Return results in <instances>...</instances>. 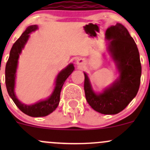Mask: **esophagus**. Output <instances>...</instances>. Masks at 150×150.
Returning a JSON list of instances; mask_svg holds the SVG:
<instances>
[{"mask_svg": "<svg viewBox=\"0 0 150 150\" xmlns=\"http://www.w3.org/2000/svg\"><path fill=\"white\" fill-rule=\"evenodd\" d=\"M77 63H78V65H83V64H84V61L83 59H80L78 60Z\"/></svg>", "mask_w": 150, "mask_h": 150, "instance_id": "obj_1", "label": "esophagus"}]
</instances>
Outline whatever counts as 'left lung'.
Wrapping results in <instances>:
<instances>
[{"instance_id":"8db88e82","label":"left lung","mask_w":150,"mask_h":150,"mask_svg":"<svg viewBox=\"0 0 150 150\" xmlns=\"http://www.w3.org/2000/svg\"><path fill=\"white\" fill-rule=\"evenodd\" d=\"M106 35L111 40L109 50L120 75L111 87L96 94L84 73V91L86 101L93 110L102 114L115 115L123 110L137 94L142 66L137 44L123 25L117 23L111 26L107 29Z\"/></svg>"}]
</instances>
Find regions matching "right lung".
Wrapping results in <instances>:
<instances>
[{
  "label": "right lung",
  "mask_w": 150,
  "mask_h": 150,
  "mask_svg": "<svg viewBox=\"0 0 150 150\" xmlns=\"http://www.w3.org/2000/svg\"><path fill=\"white\" fill-rule=\"evenodd\" d=\"M37 28L38 26L36 25L28 27L27 30L22 33V35L19 38V39L13 43L10 51L9 58L6 65L5 81L8 95L22 112L31 117H44L55 110V109L58 106L60 100V93H61L62 88L67 78L74 70V66L72 64H69L65 69H63L59 74L57 81H56L55 89L52 95L46 100L38 102L33 105H26V104H22L16 99L14 93V81L18 58H19V54L22 51V49L26 42L28 41L29 33L35 31Z\"/></svg>",
  "instance_id": "obj_1"
}]
</instances>
